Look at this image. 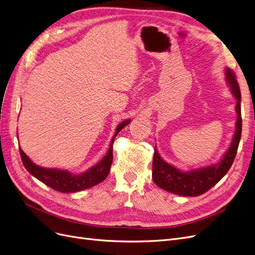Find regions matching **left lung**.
<instances>
[{"label":"left lung","mask_w":255,"mask_h":255,"mask_svg":"<svg viewBox=\"0 0 255 255\" xmlns=\"http://www.w3.org/2000/svg\"><path fill=\"white\" fill-rule=\"evenodd\" d=\"M226 80H227L234 97L238 100L237 107H235V110L238 112L235 133L227 152L225 153L219 164L184 172L170 164H167L159 156L156 149H154L152 178L154 183L162 189L177 195L199 196L208 191L215 184H218L229 171L235 155H237L242 135V113L240 86L237 77L230 68H226Z\"/></svg>","instance_id":"obj_1"}]
</instances>
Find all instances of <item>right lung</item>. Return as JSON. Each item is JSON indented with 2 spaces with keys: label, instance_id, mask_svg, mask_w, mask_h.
Returning a JSON list of instances; mask_svg holds the SVG:
<instances>
[{
  "label": "right lung",
  "instance_id": "add662e5",
  "mask_svg": "<svg viewBox=\"0 0 255 255\" xmlns=\"http://www.w3.org/2000/svg\"><path fill=\"white\" fill-rule=\"evenodd\" d=\"M129 123V120L121 123L117 128L116 134L113 135L111 139V144L107 154L104 156V158L100 163H98L96 166L91 167L89 170L82 174L74 175L66 170H58V169H49L37 166L31 162V159L28 157L23 152V150L20 148V154L22 157L23 165L26 168V170L31 175H33L37 180L59 192L72 193L87 189V188L100 184L107 177L113 159L112 143L120 131L126 125H128Z\"/></svg>",
  "mask_w": 255,
  "mask_h": 255
}]
</instances>
